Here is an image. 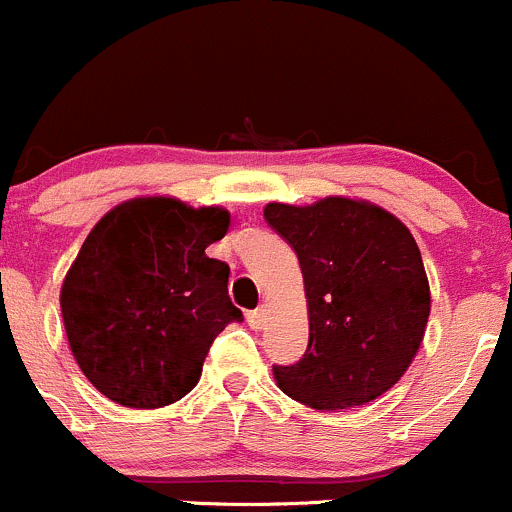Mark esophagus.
Returning <instances> with one entry per match:
<instances>
[{
    "label": "esophagus",
    "mask_w": 512,
    "mask_h": 512,
    "mask_svg": "<svg viewBox=\"0 0 512 512\" xmlns=\"http://www.w3.org/2000/svg\"><path fill=\"white\" fill-rule=\"evenodd\" d=\"M247 324H250L255 332H260V329H265L267 324V309L265 307H257L252 309V312H247Z\"/></svg>",
    "instance_id": "obj_1"
}]
</instances>
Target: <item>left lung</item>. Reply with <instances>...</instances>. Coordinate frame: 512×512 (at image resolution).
Masks as SVG:
<instances>
[{
	"instance_id": "left-lung-1",
	"label": "left lung",
	"mask_w": 512,
	"mask_h": 512,
	"mask_svg": "<svg viewBox=\"0 0 512 512\" xmlns=\"http://www.w3.org/2000/svg\"><path fill=\"white\" fill-rule=\"evenodd\" d=\"M265 220L297 252L309 307L307 352L275 366L277 386L317 411L379 399L414 361L431 312L409 227L339 195L304 208L270 203Z\"/></svg>"
}]
</instances>
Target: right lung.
Wrapping results in <instances>:
<instances>
[{
    "label": "right lung",
    "instance_id": "obj_1",
    "mask_svg": "<svg viewBox=\"0 0 512 512\" xmlns=\"http://www.w3.org/2000/svg\"><path fill=\"white\" fill-rule=\"evenodd\" d=\"M230 213L175 198H136L98 220L61 287L76 364L106 399L160 409L183 399L203 361L242 312L225 262L205 255Z\"/></svg>",
    "mask_w": 512,
    "mask_h": 512
}]
</instances>
